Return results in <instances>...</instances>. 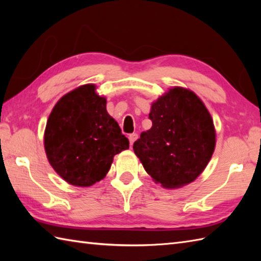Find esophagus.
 <instances>
[{
	"mask_svg": "<svg viewBox=\"0 0 261 261\" xmlns=\"http://www.w3.org/2000/svg\"><path fill=\"white\" fill-rule=\"evenodd\" d=\"M138 139V135L137 134H132L129 136V141H130V146H134V142Z\"/></svg>",
	"mask_w": 261,
	"mask_h": 261,
	"instance_id": "34e87169",
	"label": "esophagus"
}]
</instances>
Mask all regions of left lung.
Wrapping results in <instances>:
<instances>
[{
    "label": "left lung",
    "instance_id": "8db88e82",
    "mask_svg": "<svg viewBox=\"0 0 261 261\" xmlns=\"http://www.w3.org/2000/svg\"><path fill=\"white\" fill-rule=\"evenodd\" d=\"M150 129L134 151L157 184L173 190L195 180L212 158L216 134L208 110L193 91L175 86L151 104Z\"/></svg>",
    "mask_w": 261,
    "mask_h": 261
}]
</instances>
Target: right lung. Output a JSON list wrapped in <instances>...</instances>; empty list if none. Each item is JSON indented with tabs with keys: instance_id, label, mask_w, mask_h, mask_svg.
<instances>
[{
	"instance_id": "obj_1",
	"label": "right lung",
	"mask_w": 261,
	"mask_h": 261,
	"mask_svg": "<svg viewBox=\"0 0 261 261\" xmlns=\"http://www.w3.org/2000/svg\"><path fill=\"white\" fill-rule=\"evenodd\" d=\"M43 145L49 164L70 185L88 187L107 176L129 140L107 111V98L85 84L59 99L49 115Z\"/></svg>"
}]
</instances>
